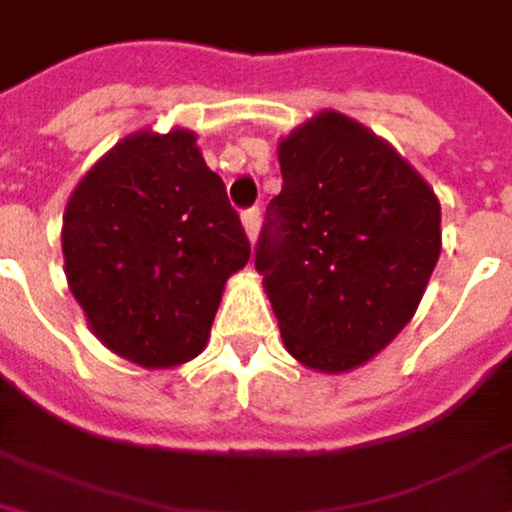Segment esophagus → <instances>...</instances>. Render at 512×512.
Instances as JSON below:
<instances>
[{
  "mask_svg": "<svg viewBox=\"0 0 512 512\" xmlns=\"http://www.w3.org/2000/svg\"><path fill=\"white\" fill-rule=\"evenodd\" d=\"M242 230H245V236H248L251 242L258 239V230H261V209H258V206L242 212Z\"/></svg>",
  "mask_w": 512,
  "mask_h": 512,
  "instance_id": "esophagus-1",
  "label": "esophagus"
}]
</instances>
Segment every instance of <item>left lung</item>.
<instances>
[{"label": "left lung", "instance_id": "obj_1", "mask_svg": "<svg viewBox=\"0 0 512 512\" xmlns=\"http://www.w3.org/2000/svg\"><path fill=\"white\" fill-rule=\"evenodd\" d=\"M254 267L294 360L339 375L414 318L441 254L432 185L375 131L321 110L279 140Z\"/></svg>", "mask_w": 512, "mask_h": 512}]
</instances>
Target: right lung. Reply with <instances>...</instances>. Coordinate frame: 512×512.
Listing matches in <instances>:
<instances>
[{"label":"right lung","instance_id":"add662e5","mask_svg":"<svg viewBox=\"0 0 512 512\" xmlns=\"http://www.w3.org/2000/svg\"><path fill=\"white\" fill-rule=\"evenodd\" d=\"M65 279L104 348L143 369L194 360L248 239L188 128L134 131L104 152L62 215Z\"/></svg>","mask_w":512,"mask_h":512}]
</instances>
